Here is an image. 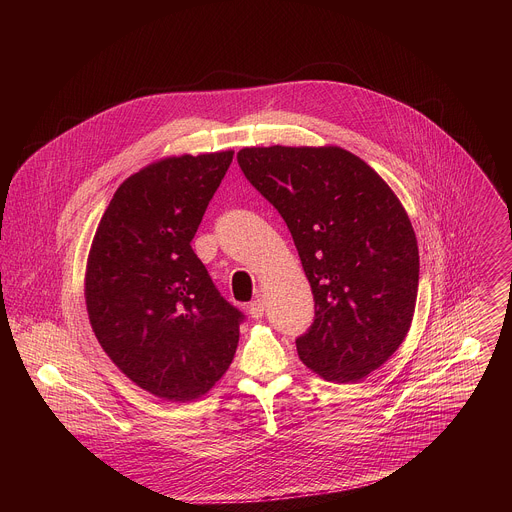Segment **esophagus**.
Segmentation results:
<instances>
[{"label":"esophagus","instance_id":"34e87169","mask_svg":"<svg viewBox=\"0 0 512 512\" xmlns=\"http://www.w3.org/2000/svg\"><path fill=\"white\" fill-rule=\"evenodd\" d=\"M263 312H265V304H263L261 298H257V300H253V302L249 304V314H251V318L259 320V318H263Z\"/></svg>","mask_w":512,"mask_h":512}]
</instances>
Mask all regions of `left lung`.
Listing matches in <instances>:
<instances>
[{"label":"left lung","instance_id":"1","mask_svg":"<svg viewBox=\"0 0 512 512\" xmlns=\"http://www.w3.org/2000/svg\"><path fill=\"white\" fill-rule=\"evenodd\" d=\"M247 180L277 208L314 294L296 338L308 369L356 383L405 340L417 300L419 251L409 216L383 178L342 148H245Z\"/></svg>","mask_w":512,"mask_h":512}]
</instances>
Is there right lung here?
I'll return each mask as SVG.
<instances>
[{"label": "right lung", "mask_w": 512, "mask_h": 512, "mask_svg": "<svg viewBox=\"0 0 512 512\" xmlns=\"http://www.w3.org/2000/svg\"><path fill=\"white\" fill-rule=\"evenodd\" d=\"M231 162L221 152L143 168L117 188L93 239V332L137 387L168 401H192L227 373L245 322L190 245Z\"/></svg>", "instance_id": "1"}]
</instances>
